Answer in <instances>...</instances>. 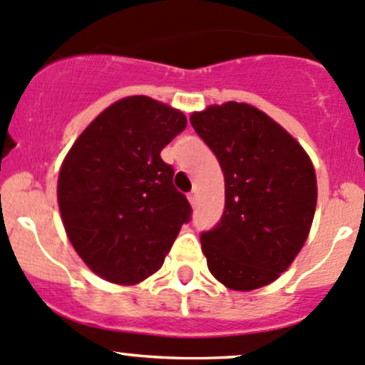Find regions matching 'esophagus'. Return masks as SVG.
I'll return each instance as SVG.
<instances>
[{
    "label": "esophagus",
    "instance_id": "obj_1",
    "mask_svg": "<svg viewBox=\"0 0 365 365\" xmlns=\"http://www.w3.org/2000/svg\"><path fill=\"white\" fill-rule=\"evenodd\" d=\"M188 202L192 204V207L197 206V192H190V194H188Z\"/></svg>",
    "mask_w": 365,
    "mask_h": 365
}]
</instances>
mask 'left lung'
<instances>
[{"instance_id": "8db88e82", "label": "left lung", "mask_w": 365, "mask_h": 365, "mask_svg": "<svg viewBox=\"0 0 365 365\" xmlns=\"http://www.w3.org/2000/svg\"><path fill=\"white\" fill-rule=\"evenodd\" d=\"M192 127L225 175V211L200 235L217 282L250 292L274 282L307 240L317 202L311 158L266 113L245 103L209 106Z\"/></svg>"}]
</instances>
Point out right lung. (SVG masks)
I'll return each mask as SVG.
<instances>
[{
	"label": "right lung",
	"instance_id": "right-lung-1",
	"mask_svg": "<svg viewBox=\"0 0 365 365\" xmlns=\"http://www.w3.org/2000/svg\"><path fill=\"white\" fill-rule=\"evenodd\" d=\"M185 127L182 111L130 96L106 108L63 159V226L82 261L106 282L135 284L156 273L190 221V204L161 159Z\"/></svg>",
	"mask_w": 365,
	"mask_h": 365
}]
</instances>
